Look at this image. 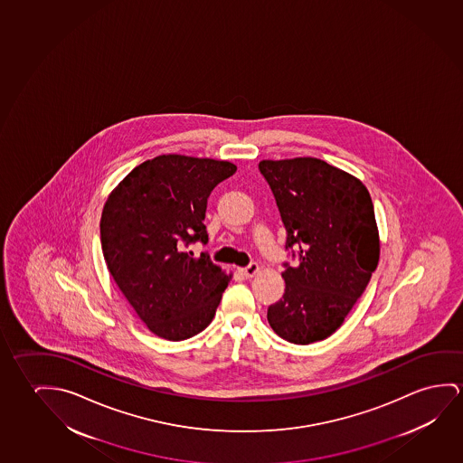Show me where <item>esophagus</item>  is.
<instances>
[{"label": "esophagus", "instance_id": "esophagus-1", "mask_svg": "<svg viewBox=\"0 0 463 463\" xmlns=\"http://www.w3.org/2000/svg\"><path fill=\"white\" fill-rule=\"evenodd\" d=\"M241 272H242L245 278H253V276H257L258 272H260V266L257 263H250L247 268L241 269Z\"/></svg>", "mask_w": 463, "mask_h": 463}]
</instances>
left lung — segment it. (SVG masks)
Instances as JSON below:
<instances>
[{
    "label": "left lung",
    "instance_id": "1",
    "mask_svg": "<svg viewBox=\"0 0 463 463\" xmlns=\"http://www.w3.org/2000/svg\"><path fill=\"white\" fill-rule=\"evenodd\" d=\"M263 175L299 264H285V293L268 309L276 334L295 345L326 340L356 305L377 269L373 203L356 176L314 156L261 160Z\"/></svg>",
    "mask_w": 463,
    "mask_h": 463
}]
</instances>
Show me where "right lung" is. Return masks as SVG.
<instances>
[{"instance_id": "obj_1", "label": "right lung", "mask_w": 463, "mask_h": 463, "mask_svg": "<svg viewBox=\"0 0 463 463\" xmlns=\"http://www.w3.org/2000/svg\"><path fill=\"white\" fill-rule=\"evenodd\" d=\"M235 170L226 160L158 156L129 171L107 197L99 224L107 268L160 338L181 342L208 327L232 279L205 255L183 249L208 241L206 199Z\"/></svg>"}]
</instances>
